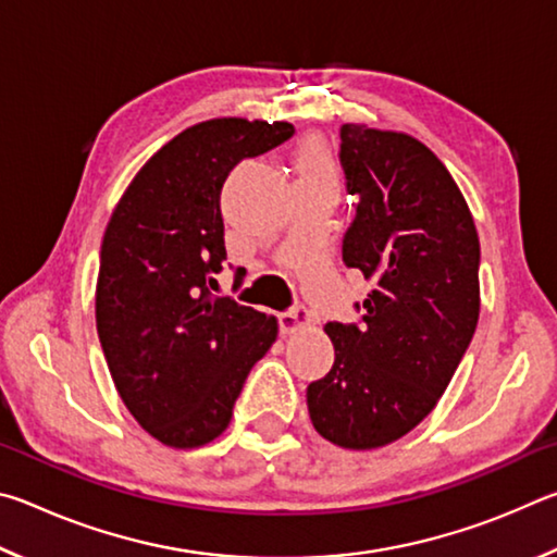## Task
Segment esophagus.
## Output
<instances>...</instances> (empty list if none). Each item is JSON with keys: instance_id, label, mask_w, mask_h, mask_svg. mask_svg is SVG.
<instances>
[{"instance_id": "esophagus-1", "label": "esophagus", "mask_w": 557, "mask_h": 557, "mask_svg": "<svg viewBox=\"0 0 557 557\" xmlns=\"http://www.w3.org/2000/svg\"><path fill=\"white\" fill-rule=\"evenodd\" d=\"M277 319H280L282 334H295L312 324V314H309L307 307H295V309H289V312H280Z\"/></svg>"}]
</instances>
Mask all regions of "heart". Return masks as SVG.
Instances as JSON below:
<instances>
[{"instance_id": "1", "label": "heart", "mask_w": 557, "mask_h": 557, "mask_svg": "<svg viewBox=\"0 0 557 557\" xmlns=\"http://www.w3.org/2000/svg\"><path fill=\"white\" fill-rule=\"evenodd\" d=\"M295 169H297V176L326 174L332 172V159H329L322 143H317V139H307V143L299 145L297 149Z\"/></svg>"}]
</instances>
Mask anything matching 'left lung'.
<instances>
[{
	"label": "left lung",
	"mask_w": 557,
	"mask_h": 557,
	"mask_svg": "<svg viewBox=\"0 0 557 557\" xmlns=\"http://www.w3.org/2000/svg\"><path fill=\"white\" fill-rule=\"evenodd\" d=\"M338 157L356 196L344 262L373 289L361 326H324L336 358L307 408L319 435L361 451L408 435L447 391L479 322V235L420 139L346 122Z\"/></svg>",
	"instance_id": "obj_1"
}]
</instances>
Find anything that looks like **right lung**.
<instances>
[{
  "label": "right lung",
  "mask_w": 557,
  "mask_h": 557,
  "mask_svg": "<svg viewBox=\"0 0 557 557\" xmlns=\"http://www.w3.org/2000/svg\"><path fill=\"white\" fill-rule=\"evenodd\" d=\"M295 135L289 122L213 117L149 157L102 235L96 324L112 383L143 430L174 449L223 435L277 319L213 297L223 270L221 188L240 159Z\"/></svg>",
  "instance_id": "right-lung-1"
}]
</instances>
